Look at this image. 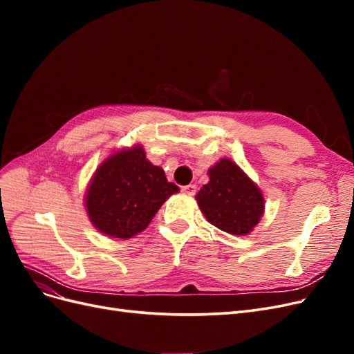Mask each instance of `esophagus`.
Wrapping results in <instances>:
<instances>
[{
	"label": "esophagus",
	"mask_w": 354,
	"mask_h": 354,
	"mask_svg": "<svg viewBox=\"0 0 354 354\" xmlns=\"http://www.w3.org/2000/svg\"><path fill=\"white\" fill-rule=\"evenodd\" d=\"M181 192H183V194L187 195V196H194L196 194V186L195 185L183 186V187H181Z\"/></svg>",
	"instance_id": "obj_1"
}]
</instances>
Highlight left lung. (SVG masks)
<instances>
[{"instance_id": "obj_1", "label": "left lung", "mask_w": 354, "mask_h": 354, "mask_svg": "<svg viewBox=\"0 0 354 354\" xmlns=\"http://www.w3.org/2000/svg\"><path fill=\"white\" fill-rule=\"evenodd\" d=\"M209 181L196 194L205 218L220 230L245 236L264 214V196L257 183L233 160L223 158L208 169Z\"/></svg>"}]
</instances>
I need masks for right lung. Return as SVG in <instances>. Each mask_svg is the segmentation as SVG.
<instances>
[{"mask_svg": "<svg viewBox=\"0 0 354 354\" xmlns=\"http://www.w3.org/2000/svg\"><path fill=\"white\" fill-rule=\"evenodd\" d=\"M178 187L147 160L142 145L124 147L95 169L85 194L93 226L109 238L130 239L143 232Z\"/></svg>", "mask_w": 354, "mask_h": 354, "instance_id": "1", "label": "right lung"}]
</instances>
